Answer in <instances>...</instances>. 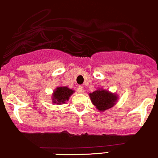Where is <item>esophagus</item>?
<instances>
[{
	"label": "esophagus",
	"instance_id": "1",
	"mask_svg": "<svg viewBox=\"0 0 158 158\" xmlns=\"http://www.w3.org/2000/svg\"><path fill=\"white\" fill-rule=\"evenodd\" d=\"M77 92L78 93L84 92V90H83V88L82 87V86H79V87L77 88Z\"/></svg>",
	"mask_w": 158,
	"mask_h": 158
}]
</instances>
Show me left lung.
<instances>
[{"instance_id":"left-lung-1","label":"left lung","mask_w":158,"mask_h":158,"mask_svg":"<svg viewBox=\"0 0 158 158\" xmlns=\"http://www.w3.org/2000/svg\"><path fill=\"white\" fill-rule=\"evenodd\" d=\"M89 96L93 104L100 112L112 108L118 100L117 94L100 88L90 93Z\"/></svg>"}]
</instances>
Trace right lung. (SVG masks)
I'll use <instances>...</instances> for the list:
<instances>
[{
  "instance_id": "right-lung-1",
  "label": "right lung",
  "mask_w": 158,
  "mask_h": 158,
  "mask_svg": "<svg viewBox=\"0 0 158 158\" xmlns=\"http://www.w3.org/2000/svg\"><path fill=\"white\" fill-rule=\"evenodd\" d=\"M74 93L70 88L66 87V86H62V87H57L54 91L52 98L53 103H57V104H63L66 101L69 100L70 97Z\"/></svg>"
}]
</instances>
